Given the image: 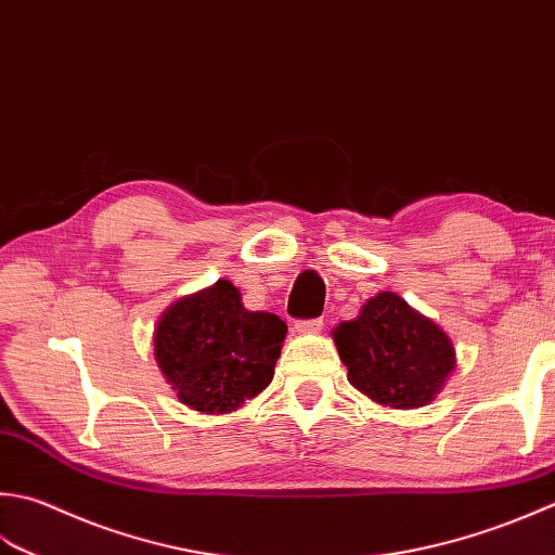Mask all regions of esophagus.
<instances>
[{"label":"esophagus","instance_id":"1","mask_svg":"<svg viewBox=\"0 0 555 555\" xmlns=\"http://www.w3.org/2000/svg\"><path fill=\"white\" fill-rule=\"evenodd\" d=\"M324 327L322 318H310V320H296V324H293V330H296L298 334H318L320 330Z\"/></svg>","mask_w":555,"mask_h":555}]
</instances>
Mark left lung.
Returning <instances> with one entry per match:
<instances>
[{
    "mask_svg": "<svg viewBox=\"0 0 555 555\" xmlns=\"http://www.w3.org/2000/svg\"><path fill=\"white\" fill-rule=\"evenodd\" d=\"M334 344L349 383L385 406H423L454 371L450 336L389 291L367 300L353 322H341Z\"/></svg>",
    "mask_w": 555,
    "mask_h": 555,
    "instance_id": "left-lung-1",
    "label": "left lung"
}]
</instances>
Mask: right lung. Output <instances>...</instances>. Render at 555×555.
Returning a JSON list of instances; mask_svg holds the SVG:
<instances>
[{
	"label": "right lung",
	"mask_w": 555,
	"mask_h": 555,
	"mask_svg": "<svg viewBox=\"0 0 555 555\" xmlns=\"http://www.w3.org/2000/svg\"><path fill=\"white\" fill-rule=\"evenodd\" d=\"M286 332L276 314L245 310L241 291L221 279L163 314L154 353L182 404L225 414L271 383Z\"/></svg>",
	"instance_id": "right-lung-1"
}]
</instances>
